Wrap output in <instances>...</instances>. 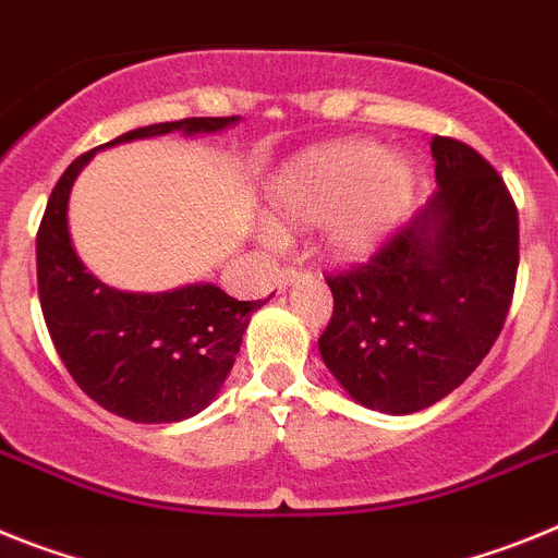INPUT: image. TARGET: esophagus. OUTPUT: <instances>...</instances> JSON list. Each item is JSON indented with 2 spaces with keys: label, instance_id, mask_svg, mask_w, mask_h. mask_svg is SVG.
<instances>
[{
  "label": "esophagus",
  "instance_id": "obj_1",
  "mask_svg": "<svg viewBox=\"0 0 558 558\" xmlns=\"http://www.w3.org/2000/svg\"><path fill=\"white\" fill-rule=\"evenodd\" d=\"M300 278H303V269H298V266H286L278 275V289H289V286Z\"/></svg>",
  "mask_w": 558,
  "mask_h": 558
}]
</instances>
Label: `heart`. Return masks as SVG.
Segmentation results:
<instances>
[{"label":"heart","instance_id":"1","mask_svg":"<svg viewBox=\"0 0 558 558\" xmlns=\"http://www.w3.org/2000/svg\"><path fill=\"white\" fill-rule=\"evenodd\" d=\"M413 193L404 157L367 140H331L280 165L266 185V213L280 232L326 225L328 250L360 260L399 227Z\"/></svg>","mask_w":558,"mask_h":558}]
</instances>
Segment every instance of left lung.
Returning <instances> with one entry per match:
<instances>
[{
  "mask_svg": "<svg viewBox=\"0 0 558 558\" xmlns=\"http://www.w3.org/2000/svg\"><path fill=\"white\" fill-rule=\"evenodd\" d=\"M438 191L367 264L328 275L319 353L353 401L418 413L469 379L500 337L520 266V219L481 154L433 140Z\"/></svg>",
  "mask_w": 558,
  "mask_h": 558,
  "instance_id": "obj_1",
  "label": "left lung"
}]
</instances>
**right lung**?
I'll list each match as a JSON object with an SVG mask.
<instances>
[{
  "label": "right lung",
  "instance_id": "1",
  "mask_svg": "<svg viewBox=\"0 0 558 558\" xmlns=\"http://www.w3.org/2000/svg\"><path fill=\"white\" fill-rule=\"evenodd\" d=\"M239 118H185L120 134L109 145L159 134L221 132ZM95 151L61 173L36 239L38 300L58 356L77 387L104 410L137 424H173L202 413L225 385L252 312L266 300H235L219 286L173 292H120L77 258L66 225L75 177Z\"/></svg>",
  "mask_w": 558,
  "mask_h": 558
}]
</instances>
